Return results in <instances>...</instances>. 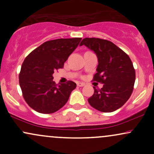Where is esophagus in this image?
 Returning a JSON list of instances; mask_svg holds the SVG:
<instances>
[{
  "mask_svg": "<svg viewBox=\"0 0 154 154\" xmlns=\"http://www.w3.org/2000/svg\"><path fill=\"white\" fill-rule=\"evenodd\" d=\"M85 83L84 82H78L77 83V85L79 86V87H83V86H85Z\"/></svg>",
  "mask_w": 154,
  "mask_h": 154,
  "instance_id": "1",
  "label": "esophagus"
}]
</instances>
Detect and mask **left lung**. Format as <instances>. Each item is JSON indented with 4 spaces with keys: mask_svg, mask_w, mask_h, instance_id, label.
<instances>
[{
    "mask_svg": "<svg viewBox=\"0 0 154 154\" xmlns=\"http://www.w3.org/2000/svg\"><path fill=\"white\" fill-rule=\"evenodd\" d=\"M93 51L98 65L93 81L103 83L101 89L94 88L88 98L90 105L102 112L117 110L128 101L133 91L135 71L131 59L112 42L103 39L86 38L79 45Z\"/></svg>",
    "mask_w": 154,
    "mask_h": 154,
    "instance_id": "obj_1",
    "label": "left lung"
}]
</instances>
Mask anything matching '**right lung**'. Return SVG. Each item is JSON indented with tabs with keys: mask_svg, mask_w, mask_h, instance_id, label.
<instances>
[{
	"mask_svg": "<svg viewBox=\"0 0 154 154\" xmlns=\"http://www.w3.org/2000/svg\"><path fill=\"white\" fill-rule=\"evenodd\" d=\"M82 38H61L40 45L24 59L19 73V85L26 103L42 114H52L68 101L75 82L56 85L54 71L63 67Z\"/></svg>",
	"mask_w": 154,
	"mask_h": 154,
	"instance_id": "obj_1",
	"label": "right lung"
}]
</instances>
